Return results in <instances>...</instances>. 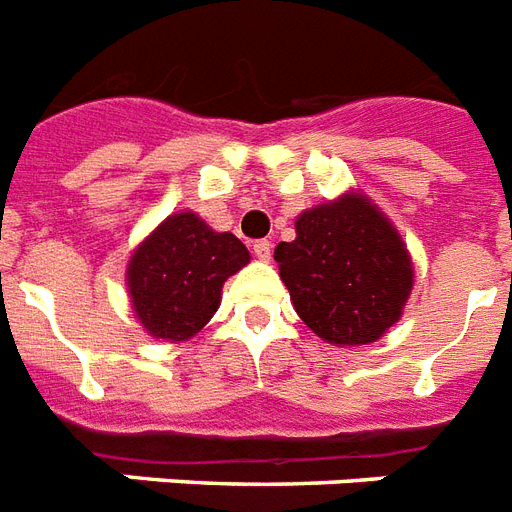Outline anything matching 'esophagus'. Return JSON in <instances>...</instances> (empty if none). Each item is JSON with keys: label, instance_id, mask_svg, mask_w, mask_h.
<instances>
[{"label": "esophagus", "instance_id": "obj_1", "mask_svg": "<svg viewBox=\"0 0 512 512\" xmlns=\"http://www.w3.org/2000/svg\"><path fill=\"white\" fill-rule=\"evenodd\" d=\"M253 253H256V259L259 261H269L272 259V243H269V240H256V243H253Z\"/></svg>", "mask_w": 512, "mask_h": 512}]
</instances>
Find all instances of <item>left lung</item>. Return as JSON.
Wrapping results in <instances>:
<instances>
[{
  "instance_id": "1",
  "label": "left lung",
  "mask_w": 512,
  "mask_h": 512,
  "mask_svg": "<svg viewBox=\"0 0 512 512\" xmlns=\"http://www.w3.org/2000/svg\"><path fill=\"white\" fill-rule=\"evenodd\" d=\"M298 317L330 346H367L402 320L415 267L394 222L365 192L346 190L296 216L275 248Z\"/></svg>"
}]
</instances>
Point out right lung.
Instances as JSON below:
<instances>
[{
	"label": "right lung",
	"mask_w": 512,
	"mask_h": 512,
	"mask_svg": "<svg viewBox=\"0 0 512 512\" xmlns=\"http://www.w3.org/2000/svg\"><path fill=\"white\" fill-rule=\"evenodd\" d=\"M251 253L232 232L211 230L195 211L166 216L126 264L134 317L150 338L185 343L211 322L227 277Z\"/></svg>",
	"instance_id": "right-lung-1"
}]
</instances>
